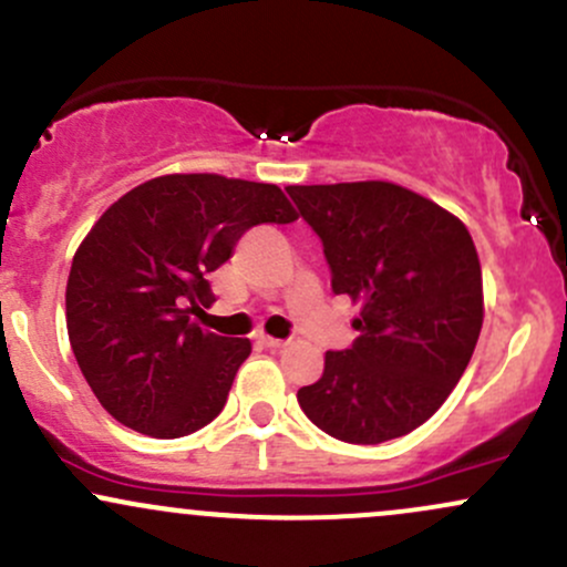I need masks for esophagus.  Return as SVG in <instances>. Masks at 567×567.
<instances>
[{"label":"esophagus","instance_id":"esophagus-1","mask_svg":"<svg viewBox=\"0 0 567 567\" xmlns=\"http://www.w3.org/2000/svg\"><path fill=\"white\" fill-rule=\"evenodd\" d=\"M258 344L266 347V350H282L285 341H282V339H271V336H260Z\"/></svg>","mask_w":567,"mask_h":567}]
</instances>
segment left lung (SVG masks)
Returning <instances> with one entry per match:
<instances>
[{
    "label": "left lung",
    "instance_id": "left-lung-1",
    "mask_svg": "<svg viewBox=\"0 0 567 567\" xmlns=\"http://www.w3.org/2000/svg\"><path fill=\"white\" fill-rule=\"evenodd\" d=\"M320 236L336 296L360 301L350 350L298 390L303 414L347 444H382L439 412L484 320L482 266L468 228L393 183L290 185Z\"/></svg>",
    "mask_w": 567,
    "mask_h": 567
}]
</instances>
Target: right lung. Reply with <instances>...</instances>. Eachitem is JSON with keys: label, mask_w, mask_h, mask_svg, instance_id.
Masks as SVG:
<instances>
[{"label": "right lung", "mask_w": 567, "mask_h": 567, "mask_svg": "<svg viewBox=\"0 0 567 567\" xmlns=\"http://www.w3.org/2000/svg\"><path fill=\"white\" fill-rule=\"evenodd\" d=\"M277 185L164 174L96 220L72 260L66 331L93 395L136 433L179 439L226 406L250 339L190 320L215 301L207 274L260 223H293Z\"/></svg>", "instance_id": "add662e5"}]
</instances>
